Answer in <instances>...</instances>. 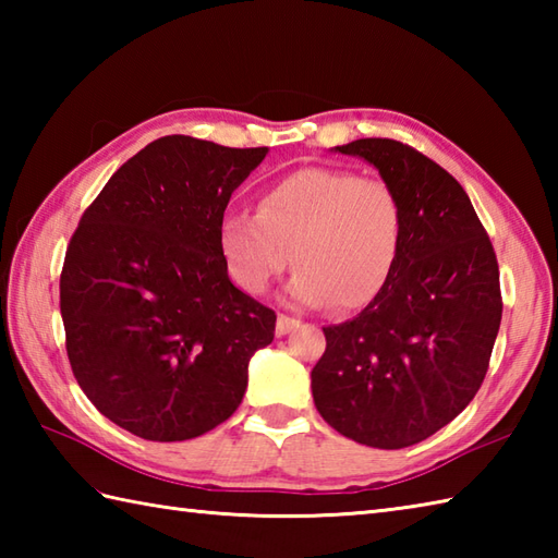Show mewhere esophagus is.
Listing matches in <instances>:
<instances>
[{"label": "esophagus", "mask_w": 558, "mask_h": 558, "mask_svg": "<svg viewBox=\"0 0 558 558\" xmlns=\"http://www.w3.org/2000/svg\"><path fill=\"white\" fill-rule=\"evenodd\" d=\"M300 326V322L298 318H292V316H286V314H278V322H276V333L278 336H288L290 330H294Z\"/></svg>", "instance_id": "1"}]
</instances>
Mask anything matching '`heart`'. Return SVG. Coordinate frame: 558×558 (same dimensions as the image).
<instances>
[{
  "label": "heart",
  "mask_w": 558,
  "mask_h": 558,
  "mask_svg": "<svg viewBox=\"0 0 558 558\" xmlns=\"http://www.w3.org/2000/svg\"><path fill=\"white\" fill-rule=\"evenodd\" d=\"M398 194L376 177L304 168L266 186L254 213L220 222V248L232 280L264 294L290 264V298L348 314L369 306L393 276L402 246Z\"/></svg>",
  "instance_id": "b5f03b06"
}]
</instances>
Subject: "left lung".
<instances>
[{
    "instance_id": "8db88e82",
    "label": "left lung",
    "mask_w": 558,
    "mask_h": 558,
    "mask_svg": "<svg viewBox=\"0 0 558 558\" xmlns=\"http://www.w3.org/2000/svg\"><path fill=\"white\" fill-rule=\"evenodd\" d=\"M364 158L402 206V246L386 290L328 326L312 369L314 405L342 436L405 448L470 405L501 326L499 264L456 177L393 138L336 146Z\"/></svg>"
}]
</instances>
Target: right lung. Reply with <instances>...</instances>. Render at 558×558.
I'll list each match as a JSON object with an SVG mask.
<instances>
[{
  "instance_id": "obj_1",
  "label": "right lung",
  "mask_w": 558,
  "mask_h": 558,
  "mask_svg": "<svg viewBox=\"0 0 558 558\" xmlns=\"http://www.w3.org/2000/svg\"><path fill=\"white\" fill-rule=\"evenodd\" d=\"M268 148L162 136L81 216L59 278L66 354L105 417L186 441L240 408L276 312L232 286L220 248L230 196Z\"/></svg>"
}]
</instances>
